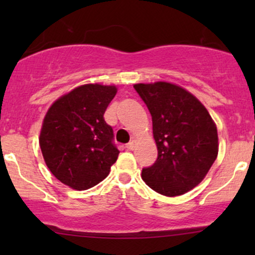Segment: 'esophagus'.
Returning <instances> with one entry per match:
<instances>
[{
    "label": "esophagus",
    "instance_id": "esophagus-1",
    "mask_svg": "<svg viewBox=\"0 0 255 255\" xmlns=\"http://www.w3.org/2000/svg\"><path fill=\"white\" fill-rule=\"evenodd\" d=\"M135 146H136L135 140H130V141L126 145V148H127V150H134V148H135Z\"/></svg>",
    "mask_w": 255,
    "mask_h": 255
}]
</instances>
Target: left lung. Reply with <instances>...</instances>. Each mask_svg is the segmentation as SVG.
Wrapping results in <instances>:
<instances>
[{
  "label": "left lung",
  "mask_w": 255,
  "mask_h": 255,
  "mask_svg": "<svg viewBox=\"0 0 255 255\" xmlns=\"http://www.w3.org/2000/svg\"><path fill=\"white\" fill-rule=\"evenodd\" d=\"M134 89L152 116L158 150L142 180L159 194L182 195L204 180L217 158V127L199 99L177 85L157 81Z\"/></svg>",
  "instance_id": "8db88e82"
}]
</instances>
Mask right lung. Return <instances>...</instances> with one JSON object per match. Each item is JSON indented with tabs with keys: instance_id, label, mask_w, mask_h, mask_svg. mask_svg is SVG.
<instances>
[{
	"instance_id": "add662e5",
	"label": "right lung",
	"mask_w": 255,
	"mask_h": 255,
	"mask_svg": "<svg viewBox=\"0 0 255 255\" xmlns=\"http://www.w3.org/2000/svg\"><path fill=\"white\" fill-rule=\"evenodd\" d=\"M118 89L86 84L49 108L39 145L45 164L57 180L77 191L98 184L109 175L120 151L104 113Z\"/></svg>"
}]
</instances>
